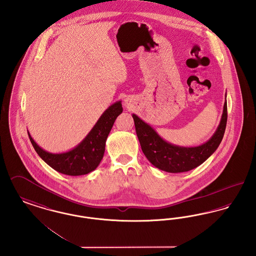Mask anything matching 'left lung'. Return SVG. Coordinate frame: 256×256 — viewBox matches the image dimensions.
Segmentation results:
<instances>
[{"instance_id": "left-lung-1", "label": "left lung", "mask_w": 256, "mask_h": 256, "mask_svg": "<svg viewBox=\"0 0 256 256\" xmlns=\"http://www.w3.org/2000/svg\"><path fill=\"white\" fill-rule=\"evenodd\" d=\"M132 116L142 150L148 161L157 168L166 172H185L200 166L218 148L228 122L226 95L222 118L215 133L206 142L198 146L185 148L170 144L138 116L133 114Z\"/></svg>"}]
</instances>
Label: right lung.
I'll list each match as a JSON object with an SVG mask.
<instances>
[{
	"mask_svg": "<svg viewBox=\"0 0 256 256\" xmlns=\"http://www.w3.org/2000/svg\"><path fill=\"white\" fill-rule=\"evenodd\" d=\"M122 110V101L110 105L81 142L73 149L64 153H51L42 149L28 132V134L36 153L54 170L71 176L88 174L94 172L102 160L107 138L114 120Z\"/></svg>",
	"mask_w": 256,
	"mask_h": 256,
	"instance_id": "right-lung-1",
	"label": "right lung"
}]
</instances>
